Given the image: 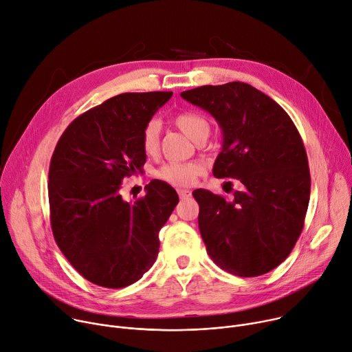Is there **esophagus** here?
<instances>
[{
    "instance_id": "esophagus-1",
    "label": "esophagus",
    "mask_w": 352,
    "mask_h": 352,
    "mask_svg": "<svg viewBox=\"0 0 352 352\" xmlns=\"http://www.w3.org/2000/svg\"><path fill=\"white\" fill-rule=\"evenodd\" d=\"M177 192H178V195H179L181 199H188L190 195H192V194H190L189 189H178Z\"/></svg>"
}]
</instances>
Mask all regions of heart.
I'll list each match as a JSON object with an SVG mask.
<instances>
[{
	"instance_id": "b5f03b06",
	"label": "heart",
	"mask_w": 352,
	"mask_h": 352,
	"mask_svg": "<svg viewBox=\"0 0 352 352\" xmlns=\"http://www.w3.org/2000/svg\"><path fill=\"white\" fill-rule=\"evenodd\" d=\"M174 123L178 129L194 142H204L210 133V123L208 118L195 111L179 112L174 116ZM140 146L144 154L153 157L160 148V124L157 120H148L140 133ZM202 174V167L198 163H167L155 171V177L174 186H189Z\"/></svg>"
}]
</instances>
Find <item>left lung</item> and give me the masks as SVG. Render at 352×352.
I'll list each match as a JSON object with an SVG mask.
<instances>
[{
  "label": "left lung",
  "instance_id": "8db88e82",
  "mask_svg": "<svg viewBox=\"0 0 352 352\" xmlns=\"http://www.w3.org/2000/svg\"><path fill=\"white\" fill-rule=\"evenodd\" d=\"M181 97L220 126L213 175L244 185L232 201L206 189L192 192L209 257L237 276L272 271L295 247L310 198L307 155L295 123L268 95L240 81L202 85Z\"/></svg>",
  "mask_w": 352,
  "mask_h": 352
}]
</instances>
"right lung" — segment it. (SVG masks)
I'll return each instance as SVG.
<instances>
[{
	"instance_id": "1",
	"label": "right lung",
	"mask_w": 352,
	"mask_h": 352,
	"mask_svg": "<svg viewBox=\"0 0 352 352\" xmlns=\"http://www.w3.org/2000/svg\"><path fill=\"white\" fill-rule=\"evenodd\" d=\"M171 95H116L76 118L57 142L47 186L53 236L95 285H132L157 258L158 232L179 201L175 189L155 179L135 202L123 201L120 189L124 177L142 173V129Z\"/></svg>"
}]
</instances>
